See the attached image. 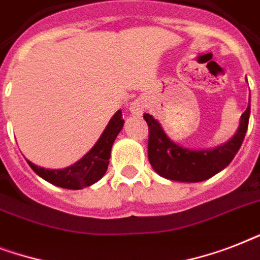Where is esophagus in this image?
I'll use <instances>...</instances> for the list:
<instances>
[{"label":"esophagus","instance_id":"obj_1","mask_svg":"<svg viewBox=\"0 0 260 260\" xmlns=\"http://www.w3.org/2000/svg\"><path fill=\"white\" fill-rule=\"evenodd\" d=\"M146 101H144L143 98H138V100H135V101L129 105V112L134 114V116H142L143 112L146 110Z\"/></svg>","mask_w":260,"mask_h":260}]
</instances>
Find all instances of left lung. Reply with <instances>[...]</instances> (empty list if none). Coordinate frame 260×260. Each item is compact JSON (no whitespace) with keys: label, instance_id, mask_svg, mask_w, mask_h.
<instances>
[{"label":"left lung","instance_id":"left-lung-1","mask_svg":"<svg viewBox=\"0 0 260 260\" xmlns=\"http://www.w3.org/2000/svg\"><path fill=\"white\" fill-rule=\"evenodd\" d=\"M247 79V78H246ZM251 105L242 114L236 134L221 146L209 150H190L173 142L163 131L160 122L144 113L148 124V160L160 177L178 182H202L224 170L238 154L250 120Z\"/></svg>","mask_w":260,"mask_h":260}]
</instances>
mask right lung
<instances>
[{
	"mask_svg": "<svg viewBox=\"0 0 260 260\" xmlns=\"http://www.w3.org/2000/svg\"><path fill=\"white\" fill-rule=\"evenodd\" d=\"M122 125H124L122 113L121 110H117L113 117L110 118V121L108 122V125L97 140V143L93 146V148L85 156L79 159L78 162H75L74 165H71L66 169H59V170L43 169L29 160H26V162L39 177L52 185L70 190L87 187V186L100 181L106 173L112 146H113L117 135L120 134V131L122 129Z\"/></svg>",
	"mask_w": 260,
	"mask_h": 260,
	"instance_id": "add662e5",
	"label": "right lung"
}]
</instances>
